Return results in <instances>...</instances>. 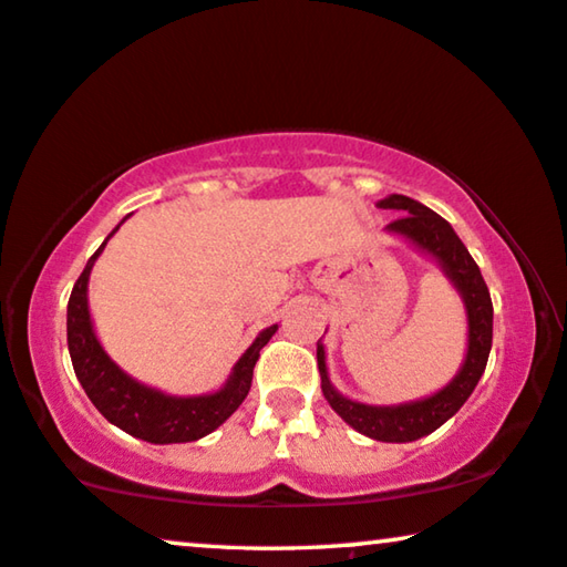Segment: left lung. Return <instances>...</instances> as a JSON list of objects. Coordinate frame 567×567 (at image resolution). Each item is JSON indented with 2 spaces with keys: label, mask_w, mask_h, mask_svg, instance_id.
<instances>
[{
  "label": "left lung",
  "mask_w": 567,
  "mask_h": 567,
  "mask_svg": "<svg viewBox=\"0 0 567 567\" xmlns=\"http://www.w3.org/2000/svg\"><path fill=\"white\" fill-rule=\"evenodd\" d=\"M375 207L396 209L404 215L396 223L385 225V233L401 237L409 248L432 258L447 281L455 286V291L461 293L467 322L465 358L457 373L442 389L430 393V396L404 401V404H365V401H355L340 393L330 381L322 340L317 342V368L319 375H322V393L327 404L352 430L379 442H414L440 430L447 420H453L475 385H478L488 363L491 340H494V303H491V293L481 276V268L475 266L471 252H467L447 219L424 207L422 202L401 194H389Z\"/></svg>",
  "instance_id": "1"
}]
</instances>
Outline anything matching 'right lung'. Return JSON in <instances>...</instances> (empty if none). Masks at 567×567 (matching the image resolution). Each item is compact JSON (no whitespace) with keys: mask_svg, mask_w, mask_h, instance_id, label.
I'll list each match as a JSON object with an SVG mask.
<instances>
[{"mask_svg":"<svg viewBox=\"0 0 567 567\" xmlns=\"http://www.w3.org/2000/svg\"><path fill=\"white\" fill-rule=\"evenodd\" d=\"M120 225L106 235V240L117 233ZM106 240L86 260L79 281L73 284L69 311H65L69 352L79 383L84 385L86 396L92 399V404L100 409L106 422L120 426L122 432L133 434L137 440L153 442V445H176V442L207 437L219 424H225L248 396L252 368H256L260 350L276 334L278 324H270L258 332V338L237 358L227 381L217 391L178 396V393L161 391L155 385L137 381L106 355L100 338H96L92 311H89V276H92V268L96 258L102 256Z\"/></svg>","mask_w":567,"mask_h":567,"instance_id":"1","label":"right lung"}]
</instances>
